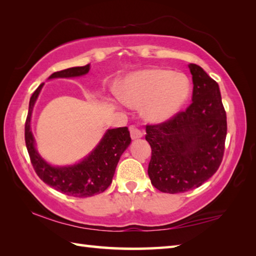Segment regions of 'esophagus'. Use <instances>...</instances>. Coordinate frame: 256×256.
I'll list each match as a JSON object with an SVG mask.
<instances>
[{"label":"esophagus","instance_id":"esophagus-1","mask_svg":"<svg viewBox=\"0 0 256 256\" xmlns=\"http://www.w3.org/2000/svg\"><path fill=\"white\" fill-rule=\"evenodd\" d=\"M130 133H131V138L133 140H138V138H143V135H144V132L140 131V130L136 126L130 128Z\"/></svg>","mask_w":256,"mask_h":256}]
</instances>
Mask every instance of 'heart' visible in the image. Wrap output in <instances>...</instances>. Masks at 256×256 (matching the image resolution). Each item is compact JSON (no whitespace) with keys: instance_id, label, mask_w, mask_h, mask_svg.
Returning <instances> with one entry per match:
<instances>
[{"instance_id":"1","label":"heart","mask_w":256,"mask_h":256,"mask_svg":"<svg viewBox=\"0 0 256 256\" xmlns=\"http://www.w3.org/2000/svg\"><path fill=\"white\" fill-rule=\"evenodd\" d=\"M190 81L180 72L148 68L128 74L120 84L118 94L124 104L143 108L144 116L160 123L172 118L186 103Z\"/></svg>"}]
</instances>
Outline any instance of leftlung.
<instances>
[{"label": "left lung", "instance_id": "left-lung-1", "mask_svg": "<svg viewBox=\"0 0 256 256\" xmlns=\"http://www.w3.org/2000/svg\"><path fill=\"white\" fill-rule=\"evenodd\" d=\"M192 102L166 122L146 125L152 148L148 176L162 192L198 188L218 170L224 153L226 114L218 84L196 64Z\"/></svg>", "mask_w": 256, "mask_h": 256}]
</instances>
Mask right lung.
<instances>
[{
  "instance_id": "right-lung-1",
  "label": "right lung",
  "mask_w": 256,
  "mask_h": 256,
  "mask_svg": "<svg viewBox=\"0 0 256 256\" xmlns=\"http://www.w3.org/2000/svg\"><path fill=\"white\" fill-rule=\"evenodd\" d=\"M90 64L54 72L48 79L72 78L88 74ZM44 84L32 94L25 122V143L32 167L42 182L67 196L84 198L101 194L110 186L120 157L131 143L126 126L108 130L96 148L78 164L55 167L42 158L35 148V140L30 130L32 108Z\"/></svg>"
}]
</instances>
